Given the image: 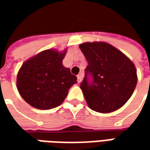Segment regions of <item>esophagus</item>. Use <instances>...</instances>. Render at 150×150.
Wrapping results in <instances>:
<instances>
[{"mask_svg": "<svg viewBox=\"0 0 150 150\" xmlns=\"http://www.w3.org/2000/svg\"><path fill=\"white\" fill-rule=\"evenodd\" d=\"M82 78H83V72H80L79 74L78 75V83H81L82 81Z\"/></svg>", "mask_w": 150, "mask_h": 150, "instance_id": "1", "label": "esophagus"}]
</instances>
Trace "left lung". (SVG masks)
<instances>
[{"label": "left lung", "instance_id": "8db88e82", "mask_svg": "<svg viewBox=\"0 0 150 150\" xmlns=\"http://www.w3.org/2000/svg\"><path fill=\"white\" fill-rule=\"evenodd\" d=\"M79 47L88 63L80 85L88 107L103 113L118 110L135 89L138 78L134 64L107 42H84Z\"/></svg>", "mask_w": 150, "mask_h": 150}]
</instances>
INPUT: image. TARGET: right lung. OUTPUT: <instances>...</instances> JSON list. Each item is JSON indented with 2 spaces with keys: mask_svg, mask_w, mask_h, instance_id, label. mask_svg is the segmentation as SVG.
<instances>
[{
  "mask_svg": "<svg viewBox=\"0 0 150 150\" xmlns=\"http://www.w3.org/2000/svg\"><path fill=\"white\" fill-rule=\"evenodd\" d=\"M67 50L48 49L26 60L16 78L21 98L31 106L47 110L63 103L77 77L62 65Z\"/></svg>",
  "mask_w": 150,
  "mask_h": 150,
  "instance_id": "1",
  "label": "right lung"
}]
</instances>
